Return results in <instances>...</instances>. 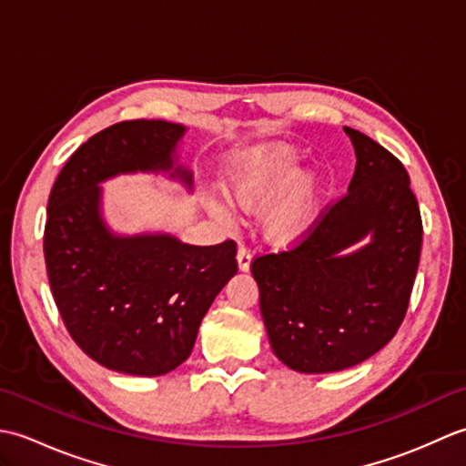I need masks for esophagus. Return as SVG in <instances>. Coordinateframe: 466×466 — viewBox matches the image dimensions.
Returning <instances> with one entry per match:
<instances>
[{"mask_svg": "<svg viewBox=\"0 0 466 466\" xmlns=\"http://www.w3.org/2000/svg\"><path fill=\"white\" fill-rule=\"evenodd\" d=\"M236 260H238V268L242 272H248L250 270V264H252V254L248 248H244V246H240L238 248V254H236Z\"/></svg>", "mask_w": 466, "mask_h": 466, "instance_id": "1", "label": "esophagus"}]
</instances>
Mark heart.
Segmentation results:
<instances>
[{
    "label": "heart",
    "mask_w": 466,
    "mask_h": 466,
    "mask_svg": "<svg viewBox=\"0 0 466 466\" xmlns=\"http://www.w3.org/2000/svg\"><path fill=\"white\" fill-rule=\"evenodd\" d=\"M300 160V150L290 144H260L234 156L224 177L228 200L244 212L260 210L264 238L279 248L300 244L314 230L324 206V172L296 170ZM208 208L220 220H230L224 202L208 200Z\"/></svg>",
    "instance_id": "heart-1"
}]
</instances>
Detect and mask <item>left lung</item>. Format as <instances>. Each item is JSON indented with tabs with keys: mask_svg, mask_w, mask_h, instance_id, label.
<instances>
[{
	"mask_svg": "<svg viewBox=\"0 0 466 466\" xmlns=\"http://www.w3.org/2000/svg\"><path fill=\"white\" fill-rule=\"evenodd\" d=\"M356 154L349 194L294 250L252 262L274 354L289 369H350L389 344L407 314L422 222L404 166L344 127Z\"/></svg>",
	"mask_w": 466,
	"mask_h": 466,
	"instance_id": "1",
	"label": "left lung"
}]
</instances>
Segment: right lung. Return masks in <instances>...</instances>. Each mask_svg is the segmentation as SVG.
<instances>
[{"instance_id":"add662e5","label":"right lung","mask_w":466,"mask_h":466,"mask_svg":"<svg viewBox=\"0 0 466 466\" xmlns=\"http://www.w3.org/2000/svg\"><path fill=\"white\" fill-rule=\"evenodd\" d=\"M186 126L132 120L106 127L66 162L47 202L44 254L69 336L97 364L162 376L190 356L198 329L238 272L236 244L192 246L167 232L120 234L104 218L102 184L164 174L192 190L177 162Z\"/></svg>"}]
</instances>
